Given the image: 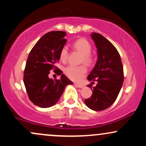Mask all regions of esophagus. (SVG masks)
Returning <instances> with one entry per match:
<instances>
[{"label": "esophagus", "instance_id": "obj_1", "mask_svg": "<svg viewBox=\"0 0 146 146\" xmlns=\"http://www.w3.org/2000/svg\"><path fill=\"white\" fill-rule=\"evenodd\" d=\"M74 85L76 86V87H78V88H82L83 86V84H78V83H74Z\"/></svg>", "mask_w": 146, "mask_h": 146}]
</instances>
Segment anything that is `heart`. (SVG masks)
<instances>
[{
    "mask_svg": "<svg viewBox=\"0 0 146 146\" xmlns=\"http://www.w3.org/2000/svg\"><path fill=\"white\" fill-rule=\"evenodd\" d=\"M73 49L77 52L82 54L80 63H84L86 65L90 66L93 63L94 58L91 54V45L89 41L84 38H80L76 40L72 44ZM68 50L66 46L61 49L60 58L62 62H65L68 60ZM87 69L84 65L76 66L68 65L64 68V73L68 78L73 81H78L84 77Z\"/></svg>",
    "mask_w": 146,
    "mask_h": 146,
    "instance_id": "heart-1",
    "label": "heart"
}]
</instances>
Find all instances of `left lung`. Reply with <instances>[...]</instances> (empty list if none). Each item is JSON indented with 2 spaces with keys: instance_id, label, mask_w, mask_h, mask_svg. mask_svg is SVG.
Returning <instances> with one entry per match:
<instances>
[{
  "instance_id": "left-lung-1",
  "label": "left lung",
  "mask_w": 146,
  "mask_h": 146,
  "mask_svg": "<svg viewBox=\"0 0 146 146\" xmlns=\"http://www.w3.org/2000/svg\"><path fill=\"white\" fill-rule=\"evenodd\" d=\"M91 38L97 48L98 60L87 79L97 84L84 102L91 110L102 111L117 98L124 80L123 66L119 52L109 40L98 33H93ZM88 86L92 88L91 84Z\"/></svg>"
}]
</instances>
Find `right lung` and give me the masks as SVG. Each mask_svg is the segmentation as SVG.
<instances>
[{
  "label": "right lung",
  "mask_w": 146,
  "mask_h": 146,
  "mask_svg": "<svg viewBox=\"0 0 146 146\" xmlns=\"http://www.w3.org/2000/svg\"><path fill=\"white\" fill-rule=\"evenodd\" d=\"M66 35L64 31L46 33L32 48L27 60L23 76L25 89L31 102L42 108L55 105L66 86L73 84L55 66L60 60L61 49L66 42ZM52 70L61 75L60 80L53 81L49 78Z\"/></svg>",
  "instance_id": "obj_1"
}]
</instances>
